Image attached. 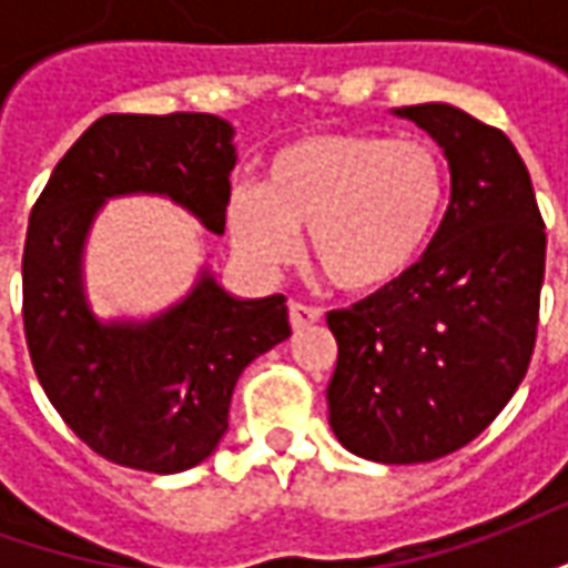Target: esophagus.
Returning a JSON list of instances; mask_svg holds the SVG:
<instances>
[{"label": "esophagus", "instance_id": "1", "mask_svg": "<svg viewBox=\"0 0 568 568\" xmlns=\"http://www.w3.org/2000/svg\"><path fill=\"white\" fill-rule=\"evenodd\" d=\"M288 322H292L295 332H304L310 325L322 322V310L310 307V304H301V301H292V304H288Z\"/></svg>", "mask_w": 568, "mask_h": 568}]
</instances>
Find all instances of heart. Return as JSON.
<instances>
[{"instance_id":"obj_1","label":"heart","mask_w":568,"mask_h":568,"mask_svg":"<svg viewBox=\"0 0 568 568\" xmlns=\"http://www.w3.org/2000/svg\"><path fill=\"white\" fill-rule=\"evenodd\" d=\"M447 200L435 145L377 133H320L273 154L264 185L231 194L240 255L273 271L307 227L316 271L353 295L383 292L423 258Z\"/></svg>"}]
</instances>
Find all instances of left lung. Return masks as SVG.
I'll list each match as a JSON object with an SVG mask.
<instances>
[{
  "instance_id": "1",
  "label": "left lung",
  "mask_w": 568,
  "mask_h": 568,
  "mask_svg": "<svg viewBox=\"0 0 568 568\" xmlns=\"http://www.w3.org/2000/svg\"><path fill=\"white\" fill-rule=\"evenodd\" d=\"M444 149L450 206L398 283L325 320L337 341L328 423L346 450L432 463L499 417L536 349L545 222L524 158L463 109H395Z\"/></svg>"
}]
</instances>
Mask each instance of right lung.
<instances>
[{"mask_svg":"<svg viewBox=\"0 0 568 568\" xmlns=\"http://www.w3.org/2000/svg\"><path fill=\"white\" fill-rule=\"evenodd\" d=\"M234 128L206 112L103 115L57 163L23 243V332L32 368L93 453L136 471L175 475L227 432L248 362L292 334L283 295L243 301L210 271L149 322H100L84 297L81 255L109 197L161 194L224 234Z\"/></svg>","mask_w":568,"mask_h":568,"instance_id":"add662e5","label":"right lung"}]
</instances>
